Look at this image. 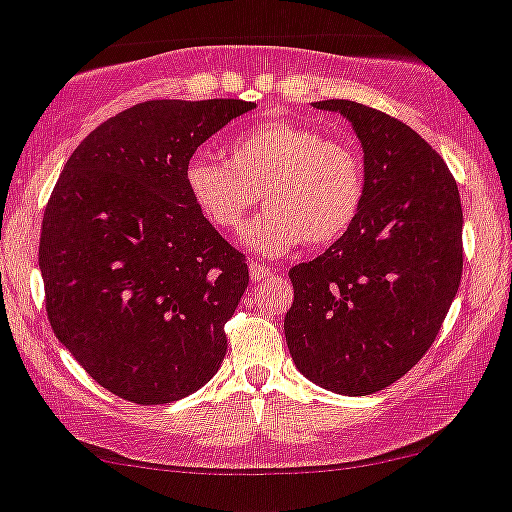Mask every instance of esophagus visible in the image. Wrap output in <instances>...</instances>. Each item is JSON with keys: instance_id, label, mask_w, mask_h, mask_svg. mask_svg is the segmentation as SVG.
<instances>
[{"instance_id": "esophagus-1", "label": "esophagus", "mask_w": 512, "mask_h": 512, "mask_svg": "<svg viewBox=\"0 0 512 512\" xmlns=\"http://www.w3.org/2000/svg\"><path fill=\"white\" fill-rule=\"evenodd\" d=\"M274 270L272 267H267L265 262H250V277L252 282H262V279L272 277Z\"/></svg>"}]
</instances>
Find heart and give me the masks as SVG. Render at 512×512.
I'll return each instance as SVG.
<instances>
[{"instance_id":"obj_1","label":"heart","mask_w":512,"mask_h":512,"mask_svg":"<svg viewBox=\"0 0 512 512\" xmlns=\"http://www.w3.org/2000/svg\"><path fill=\"white\" fill-rule=\"evenodd\" d=\"M198 211L220 230H238L265 198V213L242 233L260 255H282L301 240L331 245L351 230L365 201V164L343 139L294 122H262L230 142L228 161L198 154L186 166Z\"/></svg>"}]
</instances>
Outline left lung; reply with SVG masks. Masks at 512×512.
Returning <instances> with one entry per match:
<instances>
[{
    "label": "left lung",
    "mask_w": 512,
    "mask_h": 512,
    "mask_svg": "<svg viewBox=\"0 0 512 512\" xmlns=\"http://www.w3.org/2000/svg\"><path fill=\"white\" fill-rule=\"evenodd\" d=\"M341 112L363 144L365 201L343 238L289 270L284 336L301 375L338 395L400 380L439 336L464 270V213L444 159L405 122L351 100Z\"/></svg>",
    "instance_id": "1"
}]
</instances>
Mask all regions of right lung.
I'll return each mask as SVG.
<instances>
[{
	"instance_id": "add662e5",
	"label": "right lung",
	"mask_w": 512,
	"mask_h": 512,
	"mask_svg": "<svg viewBox=\"0 0 512 512\" xmlns=\"http://www.w3.org/2000/svg\"><path fill=\"white\" fill-rule=\"evenodd\" d=\"M245 100H147L95 127L63 166L39 267L58 341L95 383L166 405L218 373L250 272L186 188L196 149Z\"/></svg>"
}]
</instances>
